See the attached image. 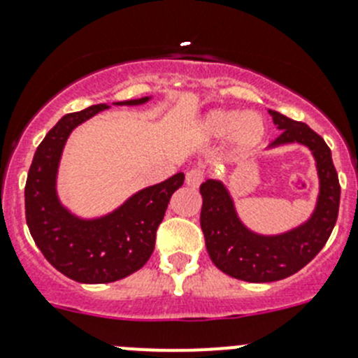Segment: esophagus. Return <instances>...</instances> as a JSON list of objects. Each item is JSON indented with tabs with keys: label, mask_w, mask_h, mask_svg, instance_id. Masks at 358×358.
<instances>
[{
	"label": "esophagus",
	"mask_w": 358,
	"mask_h": 358,
	"mask_svg": "<svg viewBox=\"0 0 358 358\" xmlns=\"http://www.w3.org/2000/svg\"><path fill=\"white\" fill-rule=\"evenodd\" d=\"M203 180H205V171H203V169H198V167H196V169H191V171H187L185 175L187 185L191 187H198Z\"/></svg>",
	"instance_id": "34e87169"
}]
</instances>
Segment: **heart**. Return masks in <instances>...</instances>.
<instances>
[{
  "instance_id": "b5f03b06",
  "label": "heart",
  "mask_w": 358,
  "mask_h": 358,
  "mask_svg": "<svg viewBox=\"0 0 358 358\" xmlns=\"http://www.w3.org/2000/svg\"><path fill=\"white\" fill-rule=\"evenodd\" d=\"M203 130L210 137L231 135L234 143L241 150L253 148L266 135V121L257 112L214 110L203 121Z\"/></svg>"
}]
</instances>
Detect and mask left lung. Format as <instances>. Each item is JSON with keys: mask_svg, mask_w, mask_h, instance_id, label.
Here are the masks:
<instances>
[{"mask_svg": "<svg viewBox=\"0 0 358 358\" xmlns=\"http://www.w3.org/2000/svg\"><path fill=\"white\" fill-rule=\"evenodd\" d=\"M282 134L271 143L280 146L299 143L310 148L320 173V199L307 223L275 237H264L248 230L235 214L234 201L217 180L201 183V230L210 260L228 276L244 282H276L298 273L327 244L339 215L341 185L331 151L321 135L305 123L280 112L269 110Z\"/></svg>", "mask_w": 358, "mask_h": 358, "instance_id": "left-lung-1", "label": "left lung"}]
</instances>
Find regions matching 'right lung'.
I'll use <instances>...</instances> for the list:
<instances>
[{
	"mask_svg": "<svg viewBox=\"0 0 358 358\" xmlns=\"http://www.w3.org/2000/svg\"><path fill=\"white\" fill-rule=\"evenodd\" d=\"M148 99L117 105H141ZM105 108L107 103H99L64 115L38 144L24 187V214L35 244L55 269L80 283H108L139 271L153 253L157 228L173 192L185 180L183 173H176L166 182L143 189L101 219L83 221L69 214L55 192L64 144L73 128Z\"/></svg>",
	"mask_w": 358,
	"mask_h": 358,
	"instance_id": "1",
	"label": "right lung"
}]
</instances>
